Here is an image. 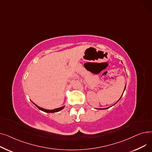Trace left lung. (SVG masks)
<instances>
[{"label":"left lung","instance_id":"8db88e82","mask_svg":"<svg viewBox=\"0 0 152 152\" xmlns=\"http://www.w3.org/2000/svg\"><path fill=\"white\" fill-rule=\"evenodd\" d=\"M125 89H126V86H125V87H124V91H125ZM124 92H123V93H124ZM122 95H121V97H122ZM121 97H120V99H121ZM120 99H119V100H118V101H119V100H120ZM117 102H116V103H117ZM116 103H115V104H116ZM115 104H114V105H115ZM110 108V107H108V108H103V109H107V108ZM100 109H101V110H102V108H100Z\"/></svg>","mask_w":152,"mask_h":152}]
</instances>
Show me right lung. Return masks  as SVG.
<instances>
[{
	"label": "right lung",
	"mask_w": 152,
	"mask_h": 152,
	"mask_svg": "<svg viewBox=\"0 0 152 152\" xmlns=\"http://www.w3.org/2000/svg\"><path fill=\"white\" fill-rule=\"evenodd\" d=\"M32 102V101H31ZM32 103H33L34 105H35L40 110H41L42 111H44V112H46V113H55V112H58V111L63 110L64 108H65V106H63L61 107H60V108H55V109H53V110H47V109H44L43 108H41L39 107L38 105H37L36 103H34V102H32Z\"/></svg>",
	"instance_id": "obj_1"
}]
</instances>
